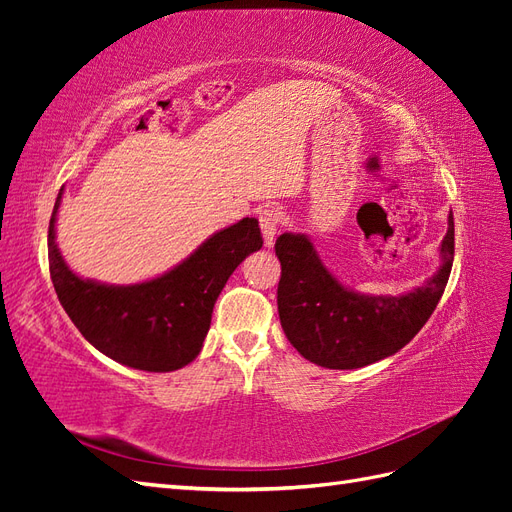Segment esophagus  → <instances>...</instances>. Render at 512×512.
Masks as SVG:
<instances>
[{
    "label": "esophagus",
    "mask_w": 512,
    "mask_h": 512,
    "mask_svg": "<svg viewBox=\"0 0 512 512\" xmlns=\"http://www.w3.org/2000/svg\"><path fill=\"white\" fill-rule=\"evenodd\" d=\"M258 222H260V232H262V239H265V245L273 247L277 228H280V224H282V211L280 209L260 211Z\"/></svg>",
    "instance_id": "obj_1"
}]
</instances>
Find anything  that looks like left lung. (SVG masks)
<instances>
[{
  "label": "left lung",
  "instance_id": "1",
  "mask_svg": "<svg viewBox=\"0 0 512 512\" xmlns=\"http://www.w3.org/2000/svg\"><path fill=\"white\" fill-rule=\"evenodd\" d=\"M275 254L282 262L277 312L288 342L320 367L356 369L395 354L423 329L453 269L455 222L448 213L438 273L401 297H369L342 286L305 235L284 232Z\"/></svg>",
  "mask_w": 512,
  "mask_h": 512
}]
</instances>
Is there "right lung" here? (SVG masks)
<instances>
[{"label":"right lung","instance_id":"add662e5","mask_svg":"<svg viewBox=\"0 0 512 512\" xmlns=\"http://www.w3.org/2000/svg\"><path fill=\"white\" fill-rule=\"evenodd\" d=\"M61 192L49 222V269L61 307L87 342L113 361L143 371L192 363L209 331L213 305L245 256L260 250L258 220L215 232L181 265L132 286H108L72 273L55 243Z\"/></svg>","mask_w":512,"mask_h":512}]
</instances>
